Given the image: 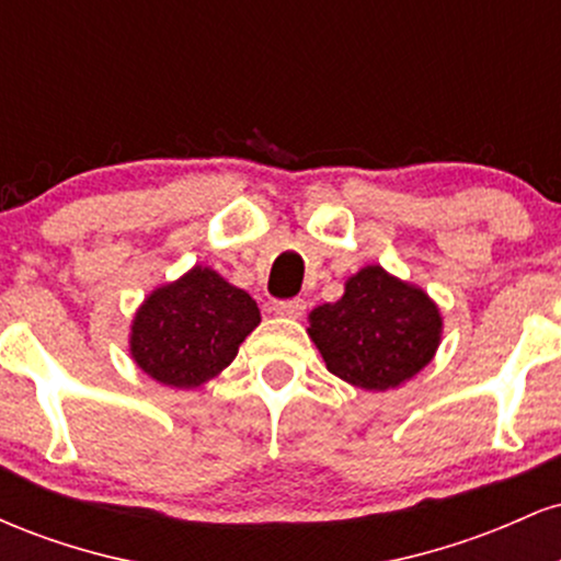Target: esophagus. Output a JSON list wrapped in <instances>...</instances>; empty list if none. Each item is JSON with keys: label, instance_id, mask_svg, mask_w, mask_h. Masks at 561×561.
Here are the masks:
<instances>
[{"label": "esophagus", "instance_id": "34e87169", "mask_svg": "<svg viewBox=\"0 0 561 561\" xmlns=\"http://www.w3.org/2000/svg\"><path fill=\"white\" fill-rule=\"evenodd\" d=\"M274 311L279 313V317H287V319H300L302 311H306V300L302 298H289V300H274Z\"/></svg>", "mask_w": 561, "mask_h": 561}]
</instances>
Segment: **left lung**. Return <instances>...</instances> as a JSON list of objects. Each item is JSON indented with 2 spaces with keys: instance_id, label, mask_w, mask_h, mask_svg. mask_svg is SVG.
Here are the masks:
<instances>
[{
  "instance_id": "left-lung-1",
  "label": "left lung",
  "mask_w": 561,
  "mask_h": 561,
  "mask_svg": "<svg viewBox=\"0 0 561 561\" xmlns=\"http://www.w3.org/2000/svg\"><path fill=\"white\" fill-rule=\"evenodd\" d=\"M308 334L327 369L364 390H390L433 362L440 311L424 289L364 266L345 282L337 302L313 308Z\"/></svg>"
}]
</instances>
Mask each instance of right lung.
<instances>
[{
	"label": "right lung",
	"instance_id": "obj_1",
	"mask_svg": "<svg viewBox=\"0 0 561 561\" xmlns=\"http://www.w3.org/2000/svg\"><path fill=\"white\" fill-rule=\"evenodd\" d=\"M259 324V306L244 289L214 268L195 266L141 302L128 351L145 375L190 390L227 369Z\"/></svg>",
	"mask_w": 561,
	"mask_h": 561
}]
</instances>
